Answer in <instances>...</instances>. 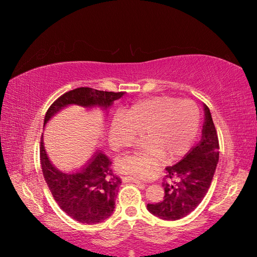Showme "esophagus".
<instances>
[{
    "label": "esophagus",
    "instance_id": "obj_1",
    "mask_svg": "<svg viewBox=\"0 0 257 257\" xmlns=\"http://www.w3.org/2000/svg\"><path fill=\"white\" fill-rule=\"evenodd\" d=\"M122 180L124 182H135L136 184H138L140 188H145L146 187V184L145 183H143V182H140V181H138V180H136V179H134V178H129V177H123L122 178Z\"/></svg>",
    "mask_w": 257,
    "mask_h": 257
}]
</instances>
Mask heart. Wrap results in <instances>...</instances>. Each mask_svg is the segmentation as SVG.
I'll return each mask as SVG.
<instances>
[{
    "label": "heart",
    "mask_w": 257,
    "mask_h": 257,
    "mask_svg": "<svg viewBox=\"0 0 257 257\" xmlns=\"http://www.w3.org/2000/svg\"><path fill=\"white\" fill-rule=\"evenodd\" d=\"M200 110L191 100H179L169 96L152 97L129 108L123 116L117 114L110 127V141L122 147L145 133L147 143L143 155L120 159V171L137 178L148 177L152 167L146 158L165 157L174 160L187 152L198 134Z\"/></svg>",
    "instance_id": "b5f03b06"
}]
</instances>
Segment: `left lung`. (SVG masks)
I'll use <instances>...</instances> for the list:
<instances>
[{
  "label": "left lung",
  "instance_id": "left-lung-1",
  "mask_svg": "<svg viewBox=\"0 0 257 257\" xmlns=\"http://www.w3.org/2000/svg\"><path fill=\"white\" fill-rule=\"evenodd\" d=\"M204 123L200 143L181 161L167 167L161 202L148 204L147 209L162 220L176 221L196 209L209 190L219 162V138L210 109L204 105Z\"/></svg>",
  "mask_w": 257,
  "mask_h": 257
}]
</instances>
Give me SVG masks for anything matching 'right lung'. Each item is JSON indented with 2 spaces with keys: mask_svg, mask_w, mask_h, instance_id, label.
<instances>
[{
  "mask_svg": "<svg viewBox=\"0 0 257 257\" xmlns=\"http://www.w3.org/2000/svg\"><path fill=\"white\" fill-rule=\"evenodd\" d=\"M124 92L102 91L89 87H80L65 92L48 108L44 118V127L50 120L69 105L84 108L99 107L103 110ZM43 176L59 207L75 221L86 224H97L107 220L114 210L121 179L114 176L111 161L97 150L80 170L66 173L52 165L41 140L40 148Z\"/></svg>",
  "mask_w": 257,
  "mask_h": 257,
  "instance_id": "right-lung-1",
  "label": "right lung"
}]
</instances>
